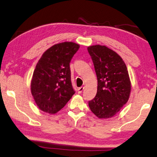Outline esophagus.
Instances as JSON below:
<instances>
[{"label":"esophagus","mask_w":157,"mask_h":157,"mask_svg":"<svg viewBox=\"0 0 157 157\" xmlns=\"http://www.w3.org/2000/svg\"><path fill=\"white\" fill-rule=\"evenodd\" d=\"M84 87H80V88H78V93L79 94H81L82 92H83V90H84Z\"/></svg>","instance_id":"1"}]
</instances>
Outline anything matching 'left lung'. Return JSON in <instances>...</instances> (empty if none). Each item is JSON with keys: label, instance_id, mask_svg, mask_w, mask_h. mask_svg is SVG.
I'll return each mask as SVG.
<instances>
[{"label": "left lung", "instance_id": "8db88e82", "mask_svg": "<svg viewBox=\"0 0 157 157\" xmlns=\"http://www.w3.org/2000/svg\"><path fill=\"white\" fill-rule=\"evenodd\" d=\"M97 77V92L88 105L100 119L112 118L127 103L131 90L127 67L116 52L105 45L88 46Z\"/></svg>", "mask_w": 157, "mask_h": 157}]
</instances>
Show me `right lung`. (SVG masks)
I'll list each match as a JSON object with an SVG mask.
<instances>
[{
  "label": "right lung",
  "instance_id": "1",
  "mask_svg": "<svg viewBox=\"0 0 157 157\" xmlns=\"http://www.w3.org/2000/svg\"><path fill=\"white\" fill-rule=\"evenodd\" d=\"M79 48L74 42H62L48 48L40 58L30 83L32 95L40 110L54 114L74 94L69 63Z\"/></svg>",
  "mask_w": 157,
  "mask_h": 157
}]
</instances>
